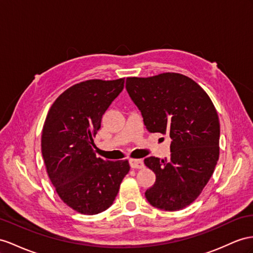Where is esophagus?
I'll return each mask as SVG.
<instances>
[{"label":"esophagus","mask_w":253,"mask_h":253,"mask_svg":"<svg viewBox=\"0 0 253 253\" xmlns=\"http://www.w3.org/2000/svg\"><path fill=\"white\" fill-rule=\"evenodd\" d=\"M129 164H130L132 169H142V168H144L143 160L141 159H129Z\"/></svg>","instance_id":"obj_1"}]
</instances>
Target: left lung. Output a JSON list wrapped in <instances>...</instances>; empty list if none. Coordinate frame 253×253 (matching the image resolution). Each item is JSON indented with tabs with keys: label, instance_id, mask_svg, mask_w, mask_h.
I'll return each mask as SVG.
<instances>
[{
	"label": "left lung",
	"instance_id": "obj_1",
	"mask_svg": "<svg viewBox=\"0 0 253 253\" xmlns=\"http://www.w3.org/2000/svg\"><path fill=\"white\" fill-rule=\"evenodd\" d=\"M126 89L147 130L167 133L172 140L169 159H144L156 174L145 197L157 209L183 210L200 196L219 159L220 124L215 106L197 82L175 73L127 78Z\"/></svg>",
	"mask_w": 253,
	"mask_h": 253
}]
</instances>
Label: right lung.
I'll return each instance as SVG.
<instances>
[{"label":"right lung","mask_w":253,"mask_h":253,"mask_svg":"<svg viewBox=\"0 0 253 253\" xmlns=\"http://www.w3.org/2000/svg\"><path fill=\"white\" fill-rule=\"evenodd\" d=\"M125 79L87 80L70 86L51 106L42 127V153L51 183L65 204L84 215L109 209L129 172L128 160L96 156L102 115Z\"/></svg>","instance_id":"add662e5"}]
</instances>
